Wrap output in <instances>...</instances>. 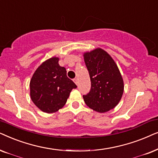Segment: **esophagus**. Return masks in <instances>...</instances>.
Here are the masks:
<instances>
[{
    "label": "esophagus",
    "instance_id": "esophagus-1",
    "mask_svg": "<svg viewBox=\"0 0 158 158\" xmlns=\"http://www.w3.org/2000/svg\"><path fill=\"white\" fill-rule=\"evenodd\" d=\"M73 81H74V83L76 84V85H78V79H77V78H75V79H73Z\"/></svg>",
    "mask_w": 158,
    "mask_h": 158
}]
</instances>
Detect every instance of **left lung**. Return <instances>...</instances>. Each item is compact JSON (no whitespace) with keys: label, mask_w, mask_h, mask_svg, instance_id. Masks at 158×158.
<instances>
[{"label":"left lung","mask_w":158,"mask_h":158,"mask_svg":"<svg viewBox=\"0 0 158 158\" xmlns=\"http://www.w3.org/2000/svg\"><path fill=\"white\" fill-rule=\"evenodd\" d=\"M89 71L91 89L83 95L87 106L98 113L108 112L121 100L124 89L123 80L113 58L98 48L83 54Z\"/></svg>","instance_id":"left-lung-1"}]
</instances>
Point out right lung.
<instances>
[{"instance_id": "1", "label": "right lung", "mask_w": 158, "mask_h": 158, "mask_svg": "<svg viewBox=\"0 0 158 158\" xmlns=\"http://www.w3.org/2000/svg\"><path fill=\"white\" fill-rule=\"evenodd\" d=\"M59 58L52 57L44 61L31 77L30 97L34 104L43 112L52 113L62 108L77 85L66 76L60 66Z\"/></svg>"}]
</instances>
